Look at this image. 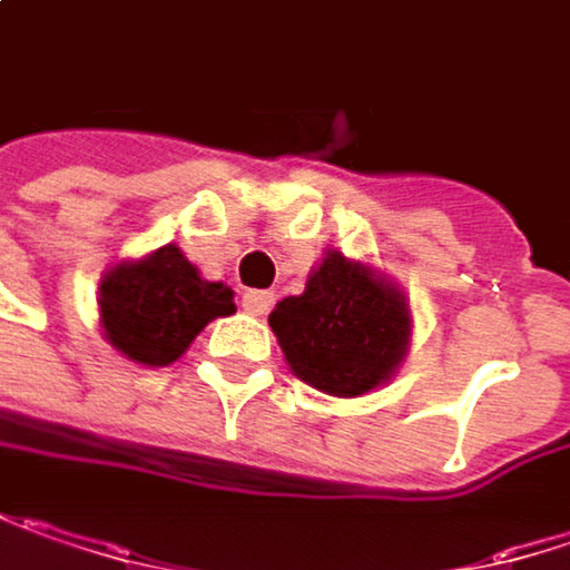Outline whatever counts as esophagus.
<instances>
[{
	"mask_svg": "<svg viewBox=\"0 0 570 570\" xmlns=\"http://www.w3.org/2000/svg\"><path fill=\"white\" fill-rule=\"evenodd\" d=\"M240 307L246 314H253V317H263V314H269L272 295L269 292H246L240 298Z\"/></svg>",
	"mask_w": 570,
	"mask_h": 570,
	"instance_id": "obj_1",
	"label": "esophagus"
}]
</instances>
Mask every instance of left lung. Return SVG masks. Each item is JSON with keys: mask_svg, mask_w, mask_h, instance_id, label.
Segmentation results:
<instances>
[{"mask_svg": "<svg viewBox=\"0 0 570 570\" xmlns=\"http://www.w3.org/2000/svg\"><path fill=\"white\" fill-rule=\"evenodd\" d=\"M269 327L301 382L358 397L387 382L407 356L411 307L384 275L330 249L304 295L275 304Z\"/></svg>", "mask_w": 570, "mask_h": 570, "instance_id": "left-lung-1", "label": "left lung"}]
</instances>
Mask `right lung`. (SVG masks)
Wrapping results in <instances>:
<instances>
[{"label": "right lung", "instance_id": "right-lung-1", "mask_svg": "<svg viewBox=\"0 0 570 570\" xmlns=\"http://www.w3.org/2000/svg\"><path fill=\"white\" fill-rule=\"evenodd\" d=\"M234 311V292L224 282H205L176 243L118 263L99 285L105 340L130 362L154 368L173 365L214 317Z\"/></svg>", "mask_w": 570, "mask_h": 570}]
</instances>
